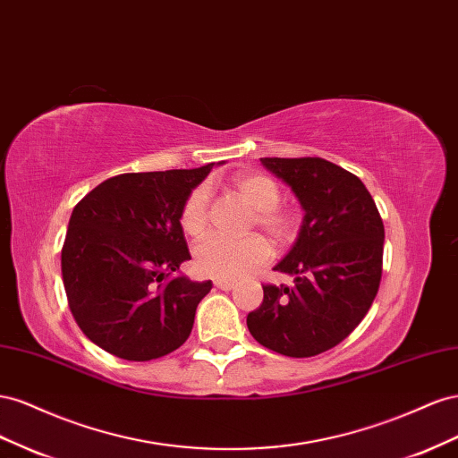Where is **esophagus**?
Segmentation results:
<instances>
[{
	"instance_id": "34e87169",
	"label": "esophagus",
	"mask_w": 458,
	"mask_h": 458,
	"mask_svg": "<svg viewBox=\"0 0 458 458\" xmlns=\"http://www.w3.org/2000/svg\"><path fill=\"white\" fill-rule=\"evenodd\" d=\"M233 285H236V284H233V282H228V280H216V282H215V287H216V290H222V292L233 290Z\"/></svg>"
}]
</instances>
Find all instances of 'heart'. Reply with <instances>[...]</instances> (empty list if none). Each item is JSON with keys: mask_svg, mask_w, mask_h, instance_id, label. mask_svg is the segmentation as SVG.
<instances>
[{"mask_svg": "<svg viewBox=\"0 0 458 458\" xmlns=\"http://www.w3.org/2000/svg\"><path fill=\"white\" fill-rule=\"evenodd\" d=\"M233 190L255 211L253 226L265 230L276 245L295 242L301 222L292 207L278 203L282 191L276 180L263 173H247L233 180ZM208 203L211 195L205 186L190 191L180 213V226L188 236L199 238L205 233L208 226ZM270 257L268 242L257 233L243 240L211 236L195 247L193 267L205 278L240 280L265 267Z\"/></svg>", "mask_w": 458, "mask_h": 458, "instance_id": "b5f03b06", "label": "heart"}]
</instances>
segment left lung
Returning a JSON list of instances; mask_svg holds the SVG:
<instances>
[{
    "mask_svg": "<svg viewBox=\"0 0 458 458\" xmlns=\"http://www.w3.org/2000/svg\"><path fill=\"white\" fill-rule=\"evenodd\" d=\"M260 163L293 190L305 218L292 251L274 267L293 284H265L247 328L280 355L315 357L367 317L382 280L384 222L370 191L342 166L320 157Z\"/></svg>",
    "mask_w": 458,
    "mask_h": 458,
    "instance_id": "1",
    "label": "left lung"
}]
</instances>
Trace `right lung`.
<instances>
[{"label": "right lung", "instance_id": "add662e5", "mask_svg": "<svg viewBox=\"0 0 458 458\" xmlns=\"http://www.w3.org/2000/svg\"><path fill=\"white\" fill-rule=\"evenodd\" d=\"M213 165L107 178L76 203L61 250L64 292L84 335L124 360L186 342L211 280L174 276L191 259L180 213Z\"/></svg>", "mask_w": 458, "mask_h": 458}]
</instances>
